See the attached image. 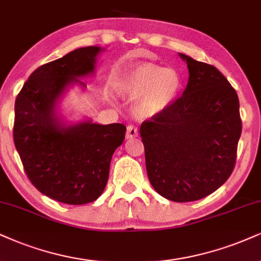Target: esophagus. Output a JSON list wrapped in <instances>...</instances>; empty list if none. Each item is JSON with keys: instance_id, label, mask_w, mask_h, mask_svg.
I'll return each instance as SVG.
<instances>
[{"instance_id": "34e87169", "label": "esophagus", "mask_w": 261, "mask_h": 261, "mask_svg": "<svg viewBox=\"0 0 261 261\" xmlns=\"http://www.w3.org/2000/svg\"><path fill=\"white\" fill-rule=\"evenodd\" d=\"M138 137V129L134 125H128L127 127V133H125V138L127 139H133V138Z\"/></svg>"}]
</instances>
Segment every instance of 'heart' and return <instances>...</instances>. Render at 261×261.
<instances>
[{"instance_id": "1", "label": "heart", "mask_w": 261, "mask_h": 261, "mask_svg": "<svg viewBox=\"0 0 261 261\" xmlns=\"http://www.w3.org/2000/svg\"><path fill=\"white\" fill-rule=\"evenodd\" d=\"M181 89V77L173 67L141 63L133 65L118 80L117 91L125 98L137 99L138 115L152 117L169 108Z\"/></svg>"}]
</instances>
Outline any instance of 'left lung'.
Instances as JSON below:
<instances>
[{
	"label": "left lung",
	"mask_w": 261,
	"mask_h": 261,
	"mask_svg": "<svg viewBox=\"0 0 261 261\" xmlns=\"http://www.w3.org/2000/svg\"><path fill=\"white\" fill-rule=\"evenodd\" d=\"M188 64L182 95L143 122L147 176L174 202L197 201L229 179L236 162L242 122L237 93L217 67L179 53Z\"/></svg>",
	"instance_id": "left-lung-1"
}]
</instances>
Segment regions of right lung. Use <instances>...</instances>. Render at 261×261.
<instances>
[{"mask_svg": "<svg viewBox=\"0 0 261 261\" xmlns=\"http://www.w3.org/2000/svg\"><path fill=\"white\" fill-rule=\"evenodd\" d=\"M98 46L83 47L31 73L15 99L13 138L28 178L38 191L66 204H86L104 191L125 125L69 122L59 104L80 79L95 73Z\"/></svg>", "mask_w": 261, "mask_h": 261, "instance_id": "1", "label": "right lung"}]
</instances>
